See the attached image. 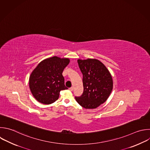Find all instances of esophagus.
<instances>
[{
    "mask_svg": "<svg viewBox=\"0 0 150 150\" xmlns=\"http://www.w3.org/2000/svg\"><path fill=\"white\" fill-rule=\"evenodd\" d=\"M69 90H70L71 91H73V90H74V88H73V87H70V88H69Z\"/></svg>",
    "mask_w": 150,
    "mask_h": 150,
    "instance_id": "34e87169",
    "label": "esophagus"
}]
</instances>
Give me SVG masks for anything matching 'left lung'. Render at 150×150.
I'll use <instances>...</instances> for the list:
<instances>
[{
  "instance_id": "left-lung-1",
  "label": "left lung",
  "mask_w": 150,
  "mask_h": 150,
  "mask_svg": "<svg viewBox=\"0 0 150 150\" xmlns=\"http://www.w3.org/2000/svg\"><path fill=\"white\" fill-rule=\"evenodd\" d=\"M83 74L84 91L77 102L83 107L93 109L104 103L111 94L113 81L107 67L97 59H87L77 60Z\"/></svg>"
}]
</instances>
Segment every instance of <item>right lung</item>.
<instances>
[{"label": "right lung", "instance_id": "add662e5", "mask_svg": "<svg viewBox=\"0 0 150 150\" xmlns=\"http://www.w3.org/2000/svg\"><path fill=\"white\" fill-rule=\"evenodd\" d=\"M70 59L53 56L42 61L32 72L29 87L37 101L50 104L59 97L61 90H66L62 73Z\"/></svg>", "mask_w": 150, "mask_h": 150}]
</instances>
